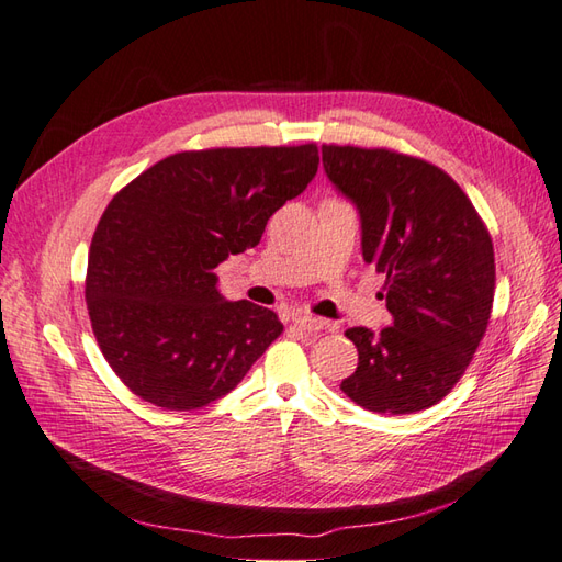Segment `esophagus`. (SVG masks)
I'll list each match as a JSON object with an SVG mask.
<instances>
[{"instance_id":"1","label":"esophagus","mask_w":562,"mask_h":562,"mask_svg":"<svg viewBox=\"0 0 562 562\" xmlns=\"http://www.w3.org/2000/svg\"><path fill=\"white\" fill-rule=\"evenodd\" d=\"M294 323H296L302 330H306V333H321V330H325V328H330L328 321H325V318H316V316H308V313H296Z\"/></svg>"}]
</instances>
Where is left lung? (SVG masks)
<instances>
[{
    "label": "left lung",
    "mask_w": 562,
    "mask_h": 562,
    "mask_svg": "<svg viewBox=\"0 0 562 562\" xmlns=\"http://www.w3.org/2000/svg\"><path fill=\"white\" fill-rule=\"evenodd\" d=\"M335 189L357 205L361 254L385 276L393 323L349 328L359 367L342 393L378 414H414L446 397L488 328L491 234L458 181L387 148L323 146Z\"/></svg>",
    "instance_id": "1"
}]
</instances>
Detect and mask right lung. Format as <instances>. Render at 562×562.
<instances>
[{
    "instance_id": "obj_1",
    "label": "right lung",
    "mask_w": 562,
    "mask_h": 562,
    "mask_svg": "<svg viewBox=\"0 0 562 562\" xmlns=\"http://www.w3.org/2000/svg\"><path fill=\"white\" fill-rule=\"evenodd\" d=\"M318 172L316 143L184 150L114 195L88 254L86 304L102 357L155 407L199 409L241 383L282 323L227 302L215 268L263 237Z\"/></svg>"
}]
</instances>
